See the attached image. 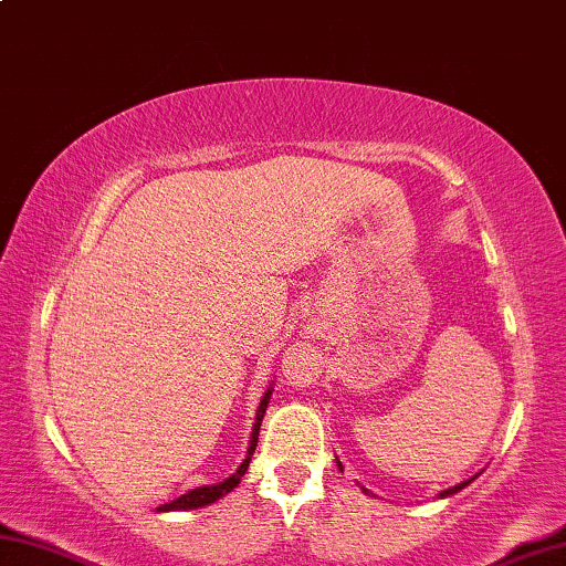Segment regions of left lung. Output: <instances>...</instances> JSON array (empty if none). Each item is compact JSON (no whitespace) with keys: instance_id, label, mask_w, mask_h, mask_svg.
I'll use <instances>...</instances> for the list:
<instances>
[{"instance_id":"1","label":"left lung","mask_w":566,"mask_h":566,"mask_svg":"<svg viewBox=\"0 0 566 566\" xmlns=\"http://www.w3.org/2000/svg\"><path fill=\"white\" fill-rule=\"evenodd\" d=\"M338 468H340V462H338ZM474 480V478H472ZM472 480H464V482H460V484H454V488H450V490H444V492H440V497H448V494H454V492H460V490H464L468 488V484L472 482ZM368 492V490H365Z\"/></svg>"}]
</instances>
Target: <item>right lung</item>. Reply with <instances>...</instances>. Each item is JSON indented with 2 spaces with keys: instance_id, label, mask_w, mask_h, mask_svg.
<instances>
[{
  "instance_id": "add662e5",
  "label": "right lung",
  "mask_w": 566,
  "mask_h": 566,
  "mask_svg": "<svg viewBox=\"0 0 566 566\" xmlns=\"http://www.w3.org/2000/svg\"><path fill=\"white\" fill-rule=\"evenodd\" d=\"M268 400H271V390L265 392V398L261 400V408H258V415H255V424H253V438H251V448H248V458L243 460L241 468L235 470V474H231V478L223 480L221 484H211V488H198V490H191L181 494V497L168 502V504H161L158 507V512H176V510H196V507H203V504H211L216 500H221L223 494L231 492L238 482H241V478L248 470V464H251V458L255 452V444H258V432H261V422H263V415H265V408H268Z\"/></svg>"
}]
</instances>
